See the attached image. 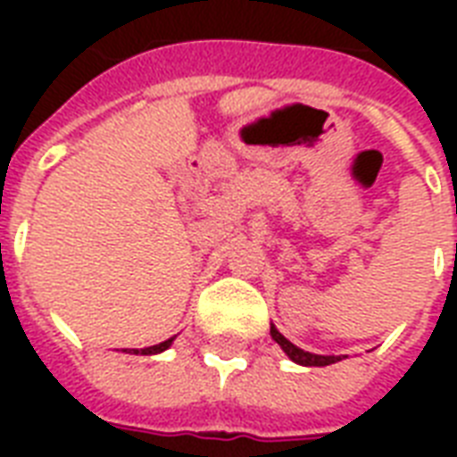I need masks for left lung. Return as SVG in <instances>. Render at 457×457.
<instances>
[{"instance_id":"8db88e82","label":"left lung","mask_w":457,"mask_h":457,"mask_svg":"<svg viewBox=\"0 0 457 457\" xmlns=\"http://www.w3.org/2000/svg\"><path fill=\"white\" fill-rule=\"evenodd\" d=\"M270 337L278 341L279 348L287 353V358L296 362V365H305V368H322V365H332V362L341 361V355H320V353H311V351H303V348L299 346H294L292 341L287 339L285 334L279 332L275 325H270Z\"/></svg>"}]
</instances>
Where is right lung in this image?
<instances>
[{"label":"right lung","instance_id":"add662e5","mask_svg":"<svg viewBox=\"0 0 457 457\" xmlns=\"http://www.w3.org/2000/svg\"><path fill=\"white\" fill-rule=\"evenodd\" d=\"M172 341H175V337H170V339H165L161 341V344H156V346H149V348H135V353L139 355H156V353H163L165 348H170L172 346Z\"/></svg>","mask_w":457,"mask_h":457}]
</instances>
